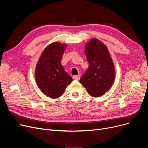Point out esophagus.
<instances>
[{
  "instance_id": "obj_1",
  "label": "esophagus",
  "mask_w": 148,
  "mask_h": 148,
  "mask_svg": "<svg viewBox=\"0 0 148 148\" xmlns=\"http://www.w3.org/2000/svg\"><path fill=\"white\" fill-rule=\"evenodd\" d=\"M73 78L74 79H76V80H79L80 79V75H75L73 77Z\"/></svg>"
}]
</instances>
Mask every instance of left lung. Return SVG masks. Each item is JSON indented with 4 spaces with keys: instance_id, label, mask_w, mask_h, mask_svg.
I'll return each mask as SVG.
<instances>
[{
    "instance_id": "8db88e82",
    "label": "left lung",
    "mask_w": 148,
    "mask_h": 148,
    "mask_svg": "<svg viewBox=\"0 0 148 148\" xmlns=\"http://www.w3.org/2000/svg\"><path fill=\"white\" fill-rule=\"evenodd\" d=\"M84 52L89 67L79 82L89 95L100 97L109 91L114 83V64L107 47L96 38L91 39L85 44Z\"/></svg>"
}]
</instances>
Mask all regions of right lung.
Wrapping results in <instances>:
<instances>
[{
	"label": "right lung",
	"mask_w": 148,
	"mask_h": 148,
	"mask_svg": "<svg viewBox=\"0 0 148 148\" xmlns=\"http://www.w3.org/2000/svg\"><path fill=\"white\" fill-rule=\"evenodd\" d=\"M66 44L53 42L44 49L35 69V80L41 91L56 99L64 94L73 79L64 70L61 59Z\"/></svg>",
	"instance_id": "1"
}]
</instances>
